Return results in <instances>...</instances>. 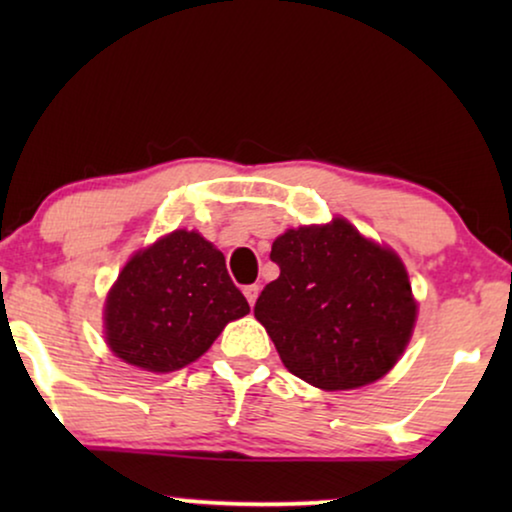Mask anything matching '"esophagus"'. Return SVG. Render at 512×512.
<instances>
[{
	"label": "esophagus",
	"mask_w": 512,
	"mask_h": 512,
	"mask_svg": "<svg viewBox=\"0 0 512 512\" xmlns=\"http://www.w3.org/2000/svg\"><path fill=\"white\" fill-rule=\"evenodd\" d=\"M258 291H261V286H258V284H249V286H244V296H247V300H249V305H251V307H254V303H256Z\"/></svg>",
	"instance_id": "esophagus-1"
}]
</instances>
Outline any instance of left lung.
<instances>
[{
    "mask_svg": "<svg viewBox=\"0 0 512 512\" xmlns=\"http://www.w3.org/2000/svg\"><path fill=\"white\" fill-rule=\"evenodd\" d=\"M279 277L254 314L289 373L326 391L380 380L410 342L417 303L396 251L352 223L286 230L272 242Z\"/></svg>",
    "mask_w": 512,
    "mask_h": 512,
    "instance_id": "left-lung-1",
    "label": "left lung"
}]
</instances>
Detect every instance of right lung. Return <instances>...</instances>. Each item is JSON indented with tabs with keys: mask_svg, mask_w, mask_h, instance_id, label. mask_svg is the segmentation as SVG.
Returning a JSON list of instances; mask_svg holds the SVG:
<instances>
[{
	"mask_svg": "<svg viewBox=\"0 0 512 512\" xmlns=\"http://www.w3.org/2000/svg\"><path fill=\"white\" fill-rule=\"evenodd\" d=\"M244 314L249 303L221 251L195 230H174L125 263L104 305V333L118 359L172 373Z\"/></svg>",
	"mask_w": 512,
	"mask_h": 512,
	"instance_id": "add662e5",
	"label": "right lung"
}]
</instances>
